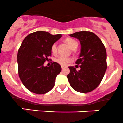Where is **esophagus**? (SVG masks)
<instances>
[{
    "mask_svg": "<svg viewBox=\"0 0 123 123\" xmlns=\"http://www.w3.org/2000/svg\"><path fill=\"white\" fill-rule=\"evenodd\" d=\"M64 68V66H62V70H63Z\"/></svg>",
    "mask_w": 123,
    "mask_h": 123,
    "instance_id": "esophagus-1",
    "label": "esophagus"
}]
</instances>
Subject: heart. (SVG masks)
Masks as SVG:
<instances>
[{"mask_svg":"<svg viewBox=\"0 0 123 123\" xmlns=\"http://www.w3.org/2000/svg\"><path fill=\"white\" fill-rule=\"evenodd\" d=\"M66 42L68 46H70L72 49H76L78 46V43L76 40L74 39H70V38H68V39H66ZM51 51L53 54H56L57 53V43H54L52 44L51 47ZM72 60V59L70 57H65L63 56H60L58 57L56 59V62L62 66H64L67 64V63H70Z\"/></svg>","mask_w":123,"mask_h":123,"instance_id":"1","label":"heart"}]
</instances>
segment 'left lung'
Returning a JSON list of instances; mask_svg holds the SVG:
<instances>
[{"mask_svg": "<svg viewBox=\"0 0 123 123\" xmlns=\"http://www.w3.org/2000/svg\"><path fill=\"white\" fill-rule=\"evenodd\" d=\"M79 39L81 52L76 63L81 69L69 66L67 76L71 87L76 92L86 93L94 90L101 83L107 69V53L103 43L90 31H79L70 35Z\"/></svg>", "mask_w": 123, "mask_h": 123, "instance_id": "left-lung-1", "label": "left lung"}]
</instances>
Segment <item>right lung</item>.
Wrapping results in <instances>:
<instances>
[{"mask_svg":"<svg viewBox=\"0 0 123 123\" xmlns=\"http://www.w3.org/2000/svg\"><path fill=\"white\" fill-rule=\"evenodd\" d=\"M62 36L37 31L27 35L22 42L17 56L18 73L25 87L32 93L43 94L53 88L62 67L56 62L49 67L44 66V63L51 56L52 44Z\"/></svg>","mask_w":123,"mask_h":123,"instance_id":"right-lung-1","label":"right lung"}]
</instances>
